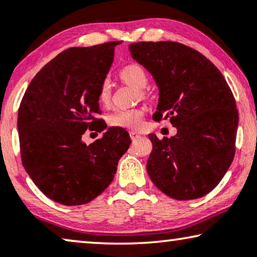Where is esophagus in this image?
<instances>
[{"label": "esophagus", "instance_id": "esophagus-1", "mask_svg": "<svg viewBox=\"0 0 257 257\" xmlns=\"http://www.w3.org/2000/svg\"><path fill=\"white\" fill-rule=\"evenodd\" d=\"M130 137H131V139H132L133 141L140 139V138H141V136L139 135V133H137V132H135V131L130 132Z\"/></svg>", "mask_w": 257, "mask_h": 257}]
</instances>
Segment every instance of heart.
I'll list each match as a JSON object with an SVG mask.
<instances>
[{"label": "heart", "mask_w": 257, "mask_h": 257, "mask_svg": "<svg viewBox=\"0 0 257 257\" xmlns=\"http://www.w3.org/2000/svg\"><path fill=\"white\" fill-rule=\"evenodd\" d=\"M120 79L124 83L131 87L139 89V95L141 98H145L144 88L148 83V76L145 69L138 64H131L121 68ZM111 81L109 77H104L98 87V101L103 105H109L111 102ZM145 110L143 107H128V109H118L109 117V124L116 127L139 130L144 124Z\"/></svg>", "instance_id": "obj_1"}]
</instances>
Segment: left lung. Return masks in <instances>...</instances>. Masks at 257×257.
<instances>
[{
    "label": "left lung",
    "mask_w": 257,
    "mask_h": 257,
    "mask_svg": "<svg viewBox=\"0 0 257 257\" xmlns=\"http://www.w3.org/2000/svg\"><path fill=\"white\" fill-rule=\"evenodd\" d=\"M159 87L153 119L169 118L177 133L160 140L150 135L151 180L177 200L205 196L225 176L235 154L239 113L227 82L198 51L175 42L128 46Z\"/></svg>",
    "instance_id": "8db88e82"
}]
</instances>
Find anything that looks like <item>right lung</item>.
Wrapping results in <instances>:
<instances>
[{"instance_id": "obj_1", "label": "right lung", "mask_w": 257, "mask_h": 257, "mask_svg": "<svg viewBox=\"0 0 257 257\" xmlns=\"http://www.w3.org/2000/svg\"><path fill=\"white\" fill-rule=\"evenodd\" d=\"M120 43L61 52L37 73L22 98L17 120L22 163L39 190L62 205H82L101 195L131 144L121 127H109L89 146L82 141L88 128H106L97 118L98 87Z\"/></svg>"}]
</instances>
